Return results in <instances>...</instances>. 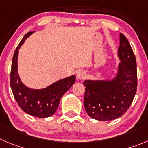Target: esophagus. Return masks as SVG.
<instances>
[{"instance_id":"obj_1","label":"esophagus","mask_w":148,"mask_h":148,"mask_svg":"<svg viewBox=\"0 0 148 148\" xmlns=\"http://www.w3.org/2000/svg\"><path fill=\"white\" fill-rule=\"evenodd\" d=\"M77 77L78 79H84L86 77V72L84 70H79L77 72Z\"/></svg>"}]
</instances>
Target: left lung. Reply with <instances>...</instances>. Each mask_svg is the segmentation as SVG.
I'll list each match as a JSON object with an SVG mask.
<instances>
[{"mask_svg":"<svg viewBox=\"0 0 148 148\" xmlns=\"http://www.w3.org/2000/svg\"><path fill=\"white\" fill-rule=\"evenodd\" d=\"M121 63L112 80H85L84 106L87 114L97 121H112L125 114L137 88L136 58L128 39L120 34L118 51Z\"/></svg>","mask_w":148,"mask_h":148,"instance_id":"1","label":"left lung"}]
</instances>
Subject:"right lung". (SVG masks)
<instances>
[{"mask_svg": "<svg viewBox=\"0 0 148 148\" xmlns=\"http://www.w3.org/2000/svg\"><path fill=\"white\" fill-rule=\"evenodd\" d=\"M33 33L34 31L26 34L15 50L11 69L10 85L15 100L25 112L37 118H48L55 114L60 99L74 85L76 77L72 75L39 90L30 89L22 82L17 72L19 49Z\"/></svg>", "mask_w": 148, "mask_h": 148, "instance_id": "1", "label": "right lung"}]
</instances>
